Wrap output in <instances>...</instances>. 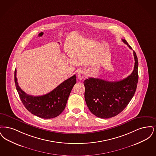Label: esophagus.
Returning <instances> with one entry per match:
<instances>
[{
	"instance_id": "esophagus-1",
	"label": "esophagus",
	"mask_w": 156,
	"mask_h": 156,
	"mask_svg": "<svg viewBox=\"0 0 156 156\" xmlns=\"http://www.w3.org/2000/svg\"><path fill=\"white\" fill-rule=\"evenodd\" d=\"M85 72L83 71V70H81V71H79L77 73V77L79 78V80H82L84 76H85Z\"/></svg>"
}]
</instances>
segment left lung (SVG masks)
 <instances>
[{
  "mask_svg": "<svg viewBox=\"0 0 156 156\" xmlns=\"http://www.w3.org/2000/svg\"><path fill=\"white\" fill-rule=\"evenodd\" d=\"M130 49L127 41L122 39ZM134 69L126 78L117 81H108L90 77L83 83L84 98L89 110L98 118L107 119L118 115L126 107L135 93L138 82V60L135 52Z\"/></svg>",
  "mask_w": 156,
  "mask_h": 156,
  "instance_id": "1",
  "label": "left lung"
}]
</instances>
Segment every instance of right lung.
Wrapping results in <instances>:
<instances>
[{"label":"right lung","instance_id":"obj_1","mask_svg":"<svg viewBox=\"0 0 156 156\" xmlns=\"http://www.w3.org/2000/svg\"><path fill=\"white\" fill-rule=\"evenodd\" d=\"M14 71L16 87L21 100L27 110L33 115L44 119L55 118L61 114L65 108L69 96L76 83V76L65 80L52 91L45 95H28L19 87Z\"/></svg>","mask_w":156,"mask_h":156}]
</instances>
